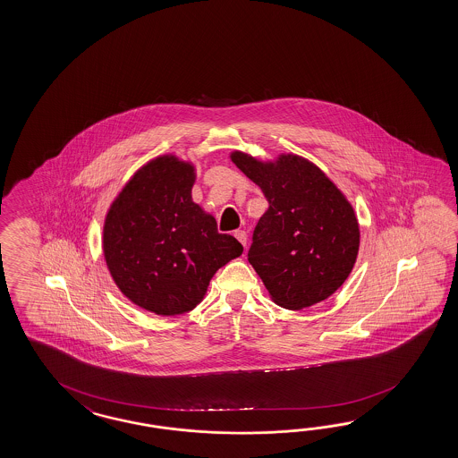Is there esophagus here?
<instances>
[{"instance_id": "34e87169", "label": "esophagus", "mask_w": 458, "mask_h": 458, "mask_svg": "<svg viewBox=\"0 0 458 458\" xmlns=\"http://www.w3.org/2000/svg\"><path fill=\"white\" fill-rule=\"evenodd\" d=\"M233 236L242 245L246 246V232H243V230H236Z\"/></svg>"}]
</instances>
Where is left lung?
<instances>
[{
  "instance_id": "obj_1",
  "label": "left lung",
  "mask_w": 458,
  "mask_h": 458,
  "mask_svg": "<svg viewBox=\"0 0 458 458\" xmlns=\"http://www.w3.org/2000/svg\"><path fill=\"white\" fill-rule=\"evenodd\" d=\"M232 160L268 200V210L253 230L248 261L271 298L288 310L329 298L346 281L359 251L351 203L301 157L281 156L276 164H261L234 152Z\"/></svg>"
}]
</instances>
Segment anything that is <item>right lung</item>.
Instances as JSON below:
<instances>
[{"label":"right lung","instance_id":"1","mask_svg":"<svg viewBox=\"0 0 458 458\" xmlns=\"http://www.w3.org/2000/svg\"><path fill=\"white\" fill-rule=\"evenodd\" d=\"M193 180L190 164L158 157L123 187L104 225V257L115 284L160 316L191 311L218 268L243 253L191 201Z\"/></svg>","mask_w":458,"mask_h":458}]
</instances>
